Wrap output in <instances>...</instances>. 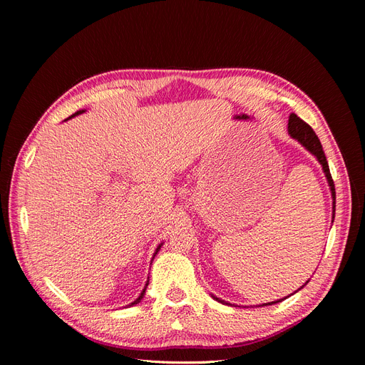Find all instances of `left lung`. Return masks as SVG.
Returning a JSON list of instances; mask_svg holds the SVG:
<instances>
[{"label": "left lung", "instance_id": "8db88e82", "mask_svg": "<svg viewBox=\"0 0 365 365\" xmlns=\"http://www.w3.org/2000/svg\"><path fill=\"white\" fill-rule=\"evenodd\" d=\"M288 132H289V135H291L294 140H297L298 143H300V145H302L306 150L311 152L312 155L317 158V161H318L319 164H322L323 172H324V175H326L327 184H329L330 193H332V200H334V202H332V208H334L332 222H334V217H335V184H334V180H332V175H330V170H329V164H327V160H326V155H324V150H323L322 143H319V140H318L317 134L314 132V129H312L311 126H309L307 123H304V121H303L300 117H297L295 114H291V115H289ZM307 282H309V280H307ZM307 282H306L304 284H307ZM304 284H303V286H304ZM303 286H302V288H303ZM302 288H300V289H302ZM300 289H297V291H300ZM297 291H295V292H297ZM291 295H292V294H291ZM212 297L215 298L216 302H219V303L231 306L228 302L220 300V298H217V297L213 295V294H212ZM288 297H289V295H288ZM288 297H284V298H288ZM284 298H280V300H275V302L264 303V304H260V306H269V304L280 303V302L284 300Z\"/></svg>", "mask_w": 365, "mask_h": 365}]
</instances>
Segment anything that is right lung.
Segmentation results:
<instances>
[{
    "mask_svg": "<svg viewBox=\"0 0 365 365\" xmlns=\"http://www.w3.org/2000/svg\"><path fill=\"white\" fill-rule=\"evenodd\" d=\"M82 113H85V109H81V111H77L76 114H73V115H71V117H68L67 120H70V118H73V117H76V115H79V114H82ZM161 245H163V244H160V245L157 247L155 252H153V257H155V256H157V252L160 251ZM153 257H152V260H153ZM148 284H149V280L146 282V286H145V288H143V291H141V294L138 295V298H137V300H135V302H132V303H130V304H128V306H134V304H138V303H140V302L143 300V297H145V294H146V288H148Z\"/></svg>",
    "mask_w": 365,
    "mask_h": 365,
    "instance_id": "right-lung-1",
    "label": "right lung"
}]
</instances>
